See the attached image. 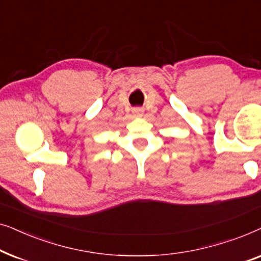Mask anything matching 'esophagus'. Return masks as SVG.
Here are the masks:
<instances>
[{
  "label": "esophagus",
  "mask_w": 261,
  "mask_h": 261,
  "mask_svg": "<svg viewBox=\"0 0 261 261\" xmlns=\"http://www.w3.org/2000/svg\"><path fill=\"white\" fill-rule=\"evenodd\" d=\"M142 114H144V110L141 108H134L133 109V115L134 116H142Z\"/></svg>",
  "instance_id": "obj_1"
}]
</instances>
